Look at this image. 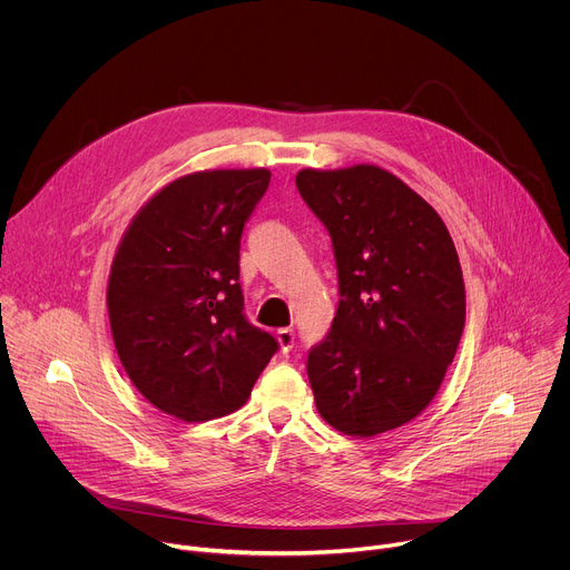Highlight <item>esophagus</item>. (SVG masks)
Instances as JSON below:
<instances>
[{
	"label": "esophagus",
	"mask_w": 570,
	"mask_h": 570,
	"mask_svg": "<svg viewBox=\"0 0 570 570\" xmlns=\"http://www.w3.org/2000/svg\"><path fill=\"white\" fill-rule=\"evenodd\" d=\"M277 341H279L282 352L288 354V352L293 350V345H295V334H293V330H279V332H277Z\"/></svg>",
	"instance_id": "1"
}]
</instances>
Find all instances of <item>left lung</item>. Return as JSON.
Instances as JSON below:
<instances>
[{"label":"left lung","mask_w":570,"mask_h":570,"mask_svg":"<svg viewBox=\"0 0 570 570\" xmlns=\"http://www.w3.org/2000/svg\"><path fill=\"white\" fill-rule=\"evenodd\" d=\"M295 185L327 227L341 302L308 352L322 420L374 438L415 420L438 394L464 330V282L440 214L374 165L302 169Z\"/></svg>","instance_id":"1"}]
</instances>
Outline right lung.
I'll list each match as a JSON object with an SVG mask.
<instances>
[{"label": "right lung", "instance_id": "right-lung-1", "mask_svg": "<svg viewBox=\"0 0 570 570\" xmlns=\"http://www.w3.org/2000/svg\"><path fill=\"white\" fill-rule=\"evenodd\" d=\"M268 183V169L183 176L121 236L108 279L112 341L141 396L176 420L238 411L279 347L243 315L238 286L240 232Z\"/></svg>", "mask_w": 570, "mask_h": 570}]
</instances>
